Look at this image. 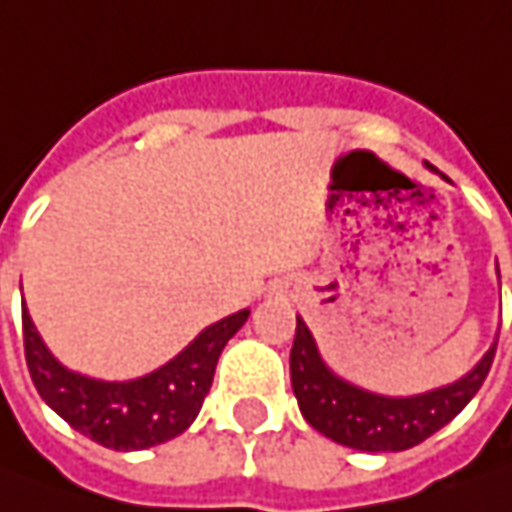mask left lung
Here are the masks:
<instances>
[{
    "mask_svg": "<svg viewBox=\"0 0 512 512\" xmlns=\"http://www.w3.org/2000/svg\"><path fill=\"white\" fill-rule=\"evenodd\" d=\"M427 168L433 170V165ZM493 356L496 344L459 382L419 396H379L336 376L322 359L313 333L296 316L290 382L302 416L322 436L364 453H399L430 439L462 413L487 379Z\"/></svg>",
    "mask_w": 512,
    "mask_h": 512,
    "instance_id": "1",
    "label": "left lung"
}]
</instances>
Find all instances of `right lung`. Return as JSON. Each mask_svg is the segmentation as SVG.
Returning a JSON list of instances; mask_svg holds the SVG:
<instances>
[{"label":"right lung","instance_id":"obj_1","mask_svg":"<svg viewBox=\"0 0 512 512\" xmlns=\"http://www.w3.org/2000/svg\"><path fill=\"white\" fill-rule=\"evenodd\" d=\"M247 316L250 310H239L205 327L176 359L142 379L102 382L56 362L28 307H22L25 362L39 396L73 430L110 450H145L176 439L193 424L213 384L216 362Z\"/></svg>","mask_w":512,"mask_h":512}]
</instances>
